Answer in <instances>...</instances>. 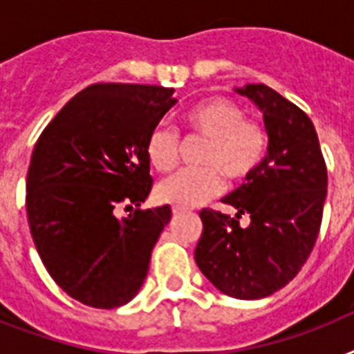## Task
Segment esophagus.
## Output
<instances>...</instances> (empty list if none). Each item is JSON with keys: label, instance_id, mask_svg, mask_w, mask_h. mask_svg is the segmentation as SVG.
Returning a JSON list of instances; mask_svg holds the SVG:
<instances>
[{"label": "esophagus", "instance_id": "1", "mask_svg": "<svg viewBox=\"0 0 354 354\" xmlns=\"http://www.w3.org/2000/svg\"><path fill=\"white\" fill-rule=\"evenodd\" d=\"M172 213H174V215H182V213H187V209H185V207H180V205H174V207H172Z\"/></svg>", "mask_w": 354, "mask_h": 354}]
</instances>
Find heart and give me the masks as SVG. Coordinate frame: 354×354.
Instances as JSON below:
<instances>
[{"instance_id":"heart-1","label":"heart","mask_w":354,"mask_h":354,"mask_svg":"<svg viewBox=\"0 0 354 354\" xmlns=\"http://www.w3.org/2000/svg\"><path fill=\"white\" fill-rule=\"evenodd\" d=\"M187 138L202 139V169L182 171L158 185V198L180 207H194L215 198L226 176L241 183L255 174L268 150V132L246 119V110L227 97H209L183 113ZM147 160L161 174L171 172L180 158V138L169 127H156L145 145Z\"/></svg>"}]
</instances>
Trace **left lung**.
<instances>
[{
	"label": "left lung",
	"mask_w": 354,
	"mask_h": 354,
	"mask_svg": "<svg viewBox=\"0 0 354 354\" xmlns=\"http://www.w3.org/2000/svg\"><path fill=\"white\" fill-rule=\"evenodd\" d=\"M263 112L268 156L224 204L235 216L202 209L204 232L194 259L202 274L236 299H261L290 283L318 239L327 196V167L313 121L264 84L236 90ZM250 215L242 228L238 218Z\"/></svg>",
	"instance_id": "8db88e82"
}]
</instances>
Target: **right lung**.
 <instances>
[{
    "label": "right lung",
    "mask_w": 354,
    "mask_h": 354,
    "mask_svg": "<svg viewBox=\"0 0 354 354\" xmlns=\"http://www.w3.org/2000/svg\"><path fill=\"white\" fill-rule=\"evenodd\" d=\"M172 88L91 84L36 141L27 172V221L55 283L93 308L127 305L143 285L169 205L139 209L152 189L145 145L176 104ZM136 207L124 219L117 209Z\"/></svg>",
    "instance_id": "right-lung-1"
}]
</instances>
